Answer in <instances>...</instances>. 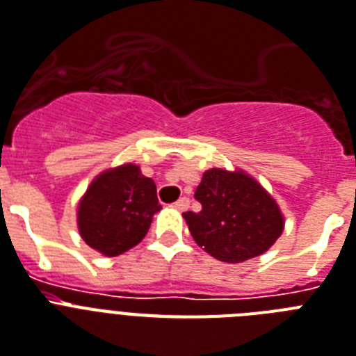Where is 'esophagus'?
<instances>
[{
  "label": "esophagus",
  "instance_id": "34e87169",
  "mask_svg": "<svg viewBox=\"0 0 356 356\" xmlns=\"http://www.w3.org/2000/svg\"><path fill=\"white\" fill-rule=\"evenodd\" d=\"M188 204H190V199L188 197H179L175 201V208H179V210H186Z\"/></svg>",
  "mask_w": 356,
  "mask_h": 356
}]
</instances>
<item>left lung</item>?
Masks as SVG:
<instances>
[{"label": "left lung", "instance_id": "left-lung-1", "mask_svg": "<svg viewBox=\"0 0 356 356\" xmlns=\"http://www.w3.org/2000/svg\"><path fill=\"white\" fill-rule=\"evenodd\" d=\"M199 212H184L193 241L225 263L261 256L283 232V213L273 195L243 170L212 168L195 190Z\"/></svg>", "mask_w": 356, "mask_h": 356}]
</instances>
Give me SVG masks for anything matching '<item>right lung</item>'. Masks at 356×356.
Instances as JSON below:
<instances>
[{
	"mask_svg": "<svg viewBox=\"0 0 356 356\" xmlns=\"http://www.w3.org/2000/svg\"><path fill=\"white\" fill-rule=\"evenodd\" d=\"M161 210L157 186L137 164L106 170L78 203V230L86 243L113 258L138 245Z\"/></svg>",
	"mask_w": 356,
	"mask_h": 356,
	"instance_id": "right-lung-1",
	"label": "right lung"
}]
</instances>
